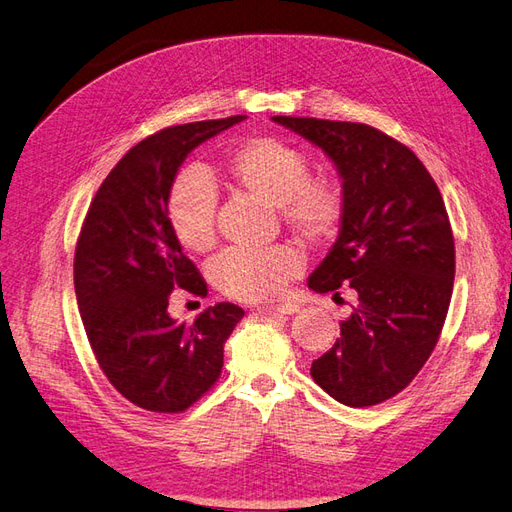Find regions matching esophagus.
<instances>
[{
	"instance_id": "esophagus-1",
	"label": "esophagus",
	"mask_w": 512,
	"mask_h": 512,
	"mask_svg": "<svg viewBox=\"0 0 512 512\" xmlns=\"http://www.w3.org/2000/svg\"><path fill=\"white\" fill-rule=\"evenodd\" d=\"M260 314H295L299 312V306L293 301H284V303H275V306H267V308H260Z\"/></svg>"
}]
</instances>
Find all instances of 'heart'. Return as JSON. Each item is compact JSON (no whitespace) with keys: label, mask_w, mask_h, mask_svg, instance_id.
I'll list each match as a JSON object with an SVG mask.
<instances>
[{"label":"heart","mask_w":512,"mask_h":512,"mask_svg":"<svg viewBox=\"0 0 512 512\" xmlns=\"http://www.w3.org/2000/svg\"><path fill=\"white\" fill-rule=\"evenodd\" d=\"M228 181L265 202L278 204L282 224L310 243H323L338 232L347 198L340 181L310 176V157L278 137L256 135L234 146L224 159ZM217 196L209 178L189 172L168 196V224L176 241L193 254L215 245ZM303 269L293 245L265 250H228L211 265V280L224 295L239 301L278 297Z\"/></svg>","instance_id":"b5f03b06"}]
</instances>
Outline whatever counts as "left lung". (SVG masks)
<instances>
[{"label":"left lung","instance_id":"left-lung-1","mask_svg":"<svg viewBox=\"0 0 512 512\" xmlns=\"http://www.w3.org/2000/svg\"><path fill=\"white\" fill-rule=\"evenodd\" d=\"M323 148L342 176L340 237L308 286H349L357 306L310 375L338 403L370 407L403 392L431 357L454 284L444 198L411 148L362 122L273 116Z\"/></svg>","mask_w":512,"mask_h":512}]
</instances>
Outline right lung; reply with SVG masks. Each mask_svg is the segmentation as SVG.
I'll list each match as a JSON object with an SVG mask.
<instances>
[{
    "label": "right lung",
    "mask_w": 512,
    "mask_h": 512,
    "mask_svg": "<svg viewBox=\"0 0 512 512\" xmlns=\"http://www.w3.org/2000/svg\"><path fill=\"white\" fill-rule=\"evenodd\" d=\"M245 116L161 129L137 142L96 191L75 247V295L103 375L133 405L181 413L222 375L224 342L243 310L206 308L191 325L168 314L170 293L206 297L198 267L168 224L174 176L193 148Z\"/></svg>",
    "instance_id": "add662e5"
}]
</instances>
